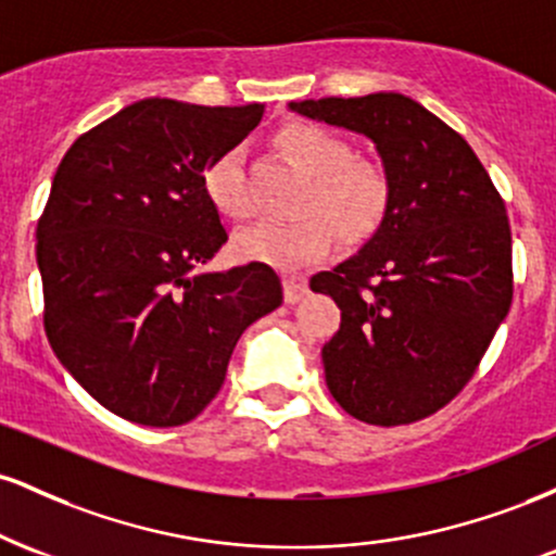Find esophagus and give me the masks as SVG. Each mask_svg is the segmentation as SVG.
I'll return each instance as SVG.
<instances>
[{"label": "esophagus", "instance_id": "1", "mask_svg": "<svg viewBox=\"0 0 556 556\" xmlns=\"http://www.w3.org/2000/svg\"><path fill=\"white\" fill-rule=\"evenodd\" d=\"M282 285H285V303H290V305L300 303L305 292H308V282L300 277H287Z\"/></svg>", "mask_w": 556, "mask_h": 556}]
</instances>
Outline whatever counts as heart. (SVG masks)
Instances as JSON below:
<instances>
[{"instance_id":"heart-1","label":"heart","mask_w":556,"mask_h":556,"mask_svg":"<svg viewBox=\"0 0 556 556\" xmlns=\"http://www.w3.org/2000/svg\"><path fill=\"white\" fill-rule=\"evenodd\" d=\"M285 149L314 177L300 219H264L235 235V253L274 269H300L329 256L337 232L344 242H361L379 229L389 208V182L379 167L355 162L353 146L318 125H290ZM203 193L216 212L248 219L256 208L248 182L245 146H232L203 172Z\"/></svg>"}]
</instances>
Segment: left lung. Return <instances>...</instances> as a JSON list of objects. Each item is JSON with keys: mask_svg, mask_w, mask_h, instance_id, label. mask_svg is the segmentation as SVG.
Instances as JSON below:
<instances>
[{"mask_svg": "<svg viewBox=\"0 0 556 556\" xmlns=\"http://www.w3.org/2000/svg\"><path fill=\"white\" fill-rule=\"evenodd\" d=\"M290 110L366 136L389 182L374 238L311 277L342 311L321 350L331 397L374 426L431 416L468 384L513 303L502 195L468 140L410 96H329Z\"/></svg>", "mask_w": 556, "mask_h": 556, "instance_id": "left-lung-1", "label": "left lung"}]
</instances>
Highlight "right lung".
Masks as SVG:
<instances>
[{
    "mask_svg": "<svg viewBox=\"0 0 556 556\" xmlns=\"http://www.w3.org/2000/svg\"><path fill=\"white\" fill-rule=\"evenodd\" d=\"M264 104L143 99L70 146L36 229L43 329L114 416L169 429L216 397L240 334L282 305L266 264L201 271L227 242L203 172Z\"/></svg>",
    "mask_w": 556,
    "mask_h": 556,
    "instance_id": "add662e5",
    "label": "right lung"
}]
</instances>
